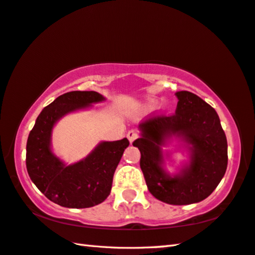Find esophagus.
Wrapping results in <instances>:
<instances>
[{
  "label": "esophagus",
  "mask_w": 255,
  "mask_h": 255,
  "mask_svg": "<svg viewBox=\"0 0 255 255\" xmlns=\"http://www.w3.org/2000/svg\"><path fill=\"white\" fill-rule=\"evenodd\" d=\"M138 137H139V131H138L137 129H130V130H129L127 133V138L129 139V141H130V143L133 140H136Z\"/></svg>",
  "instance_id": "1"
}]
</instances>
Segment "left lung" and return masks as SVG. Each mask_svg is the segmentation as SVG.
<instances>
[{"mask_svg":"<svg viewBox=\"0 0 255 255\" xmlns=\"http://www.w3.org/2000/svg\"><path fill=\"white\" fill-rule=\"evenodd\" d=\"M175 114H152L140 124L141 138L132 142L140 151V168L157 200L187 205L210 196L228 167V141L215 109L189 91L176 92ZM182 134L192 145L191 165L170 178L161 168L160 146L170 134Z\"/></svg>","mask_w":255,"mask_h":255,"instance_id":"8db88e82","label":"left lung"}]
</instances>
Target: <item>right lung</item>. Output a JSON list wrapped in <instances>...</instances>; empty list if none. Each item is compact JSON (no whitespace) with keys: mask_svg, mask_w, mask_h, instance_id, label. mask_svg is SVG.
Listing matches in <instances>:
<instances>
[{"mask_svg":"<svg viewBox=\"0 0 255 255\" xmlns=\"http://www.w3.org/2000/svg\"><path fill=\"white\" fill-rule=\"evenodd\" d=\"M104 100L96 91H70L58 97L36 118L26 142V169L50 201L70 208L100 204L112 191L113 178L129 140L101 142L79 163L66 166L50 149L53 125L63 115Z\"/></svg>","mask_w":255,"mask_h":255,"instance_id":"right-lung-1","label":"right lung"}]
</instances>
